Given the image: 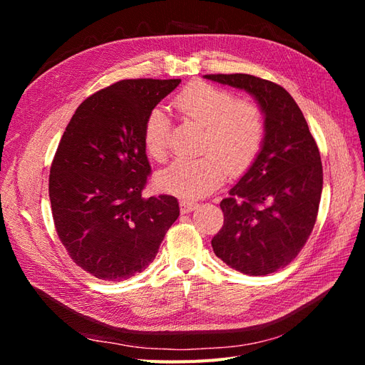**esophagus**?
<instances>
[{
  "mask_svg": "<svg viewBox=\"0 0 365 365\" xmlns=\"http://www.w3.org/2000/svg\"><path fill=\"white\" fill-rule=\"evenodd\" d=\"M180 207H181V213L185 215V213L193 212V210L197 207V204L190 201V200H181L180 201Z\"/></svg>",
  "mask_w": 365,
  "mask_h": 365,
  "instance_id": "1",
  "label": "esophagus"
}]
</instances>
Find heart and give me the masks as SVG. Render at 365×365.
Masks as SVG:
<instances>
[{
	"instance_id": "heart-1",
	"label": "heart",
	"mask_w": 365,
	"mask_h": 365,
	"mask_svg": "<svg viewBox=\"0 0 365 365\" xmlns=\"http://www.w3.org/2000/svg\"><path fill=\"white\" fill-rule=\"evenodd\" d=\"M173 106L187 123L204 129L202 157L178 160L157 175L163 192L181 197H202L224 182L227 170L242 172L256 160L264 138L262 108L250 98L235 96L204 82L187 86ZM170 120L157 108L146 118L143 145L155 161L168 157Z\"/></svg>"
}]
</instances>
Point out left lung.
Segmentation results:
<instances>
[{
  "label": "left lung",
  "mask_w": 365,
  "mask_h": 365,
  "mask_svg": "<svg viewBox=\"0 0 365 365\" xmlns=\"http://www.w3.org/2000/svg\"><path fill=\"white\" fill-rule=\"evenodd\" d=\"M204 77L247 91L264 117L260 152L220 201L225 220L213 251L239 272H275L295 259L315 225L323 192L318 146L302 109L280 85L250 74Z\"/></svg>",
  "instance_id": "8db88e82"
}]
</instances>
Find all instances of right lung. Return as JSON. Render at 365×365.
<instances>
[{
  "label": "right lung",
  "mask_w": 365,
  "mask_h": 365,
  "mask_svg": "<svg viewBox=\"0 0 365 365\" xmlns=\"http://www.w3.org/2000/svg\"><path fill=\"white\" fill-rule=\"evenodd\" d=\"M180 82L129 79L97 91L61 138L48 182L54 227L96 279L120 282L146 269L180 216L176 197L141 196L150 173L146 118Z\"/></svg>",
  "instance_id": "add662e5"
}]
</instances>
